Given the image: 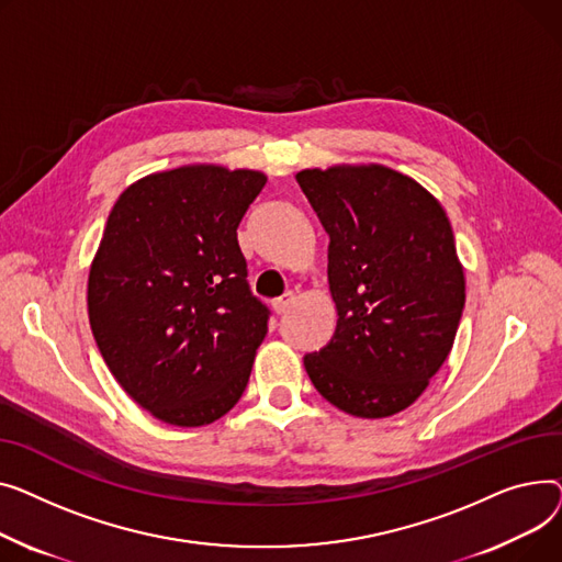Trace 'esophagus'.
<instances>
[{
  "mask_svg": "<svg viewBox=\"0 0 562 562\" xmlns=\"http://www.w3.org/2000/svg\"><path fill=\"white\" fill-rule=\"evenodd\" d=\"M292 302H294V294H292V292H283L281 296H277V300L272 302V308H274L277 313H285Z\"/></svg>",
  "mask_w": 562,
  "mask_h": 562,
  "instance_id": "obj_1",
  "label": "esophagus"
}]
</instances>
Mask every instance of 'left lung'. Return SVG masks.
<instances>
[{
  "label": "left lung",
  "mask_w": 562,
  "mask_h": 562,
  "mask_svg": "<svg viewBox=\"0 0 562 562\" xmlns=\"http://www.w3.org/2000/svg\"><path fill=\"white\" fill-rule=\"evenodd\" d=\"M296 183L328 234L334 338L304 356L326 402L356 417L408 408L447 360L465 274L447 213L383 165L304 170Z\"/></svg>",
  "instance_id": "obj_1"
}]
</instances>
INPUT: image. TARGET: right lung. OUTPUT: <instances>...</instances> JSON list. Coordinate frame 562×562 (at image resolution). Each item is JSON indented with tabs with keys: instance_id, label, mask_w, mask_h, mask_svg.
I'll list each match as a JSON object with an SVG mask.
<instances>
[{
	"instance_id": "obj_1",
	"label": "right lung",
	"mask_w": 562,
	"mask_h": 562,
	"mask_svg": "<svg viewBox=\"0 0 562 562\" xmlns=\"http://www.w3.org/2000/svg\"><path fill=\"white\" fill-rule=\"evenodd\" d=\"M266 175L190 165L115 202L88 277L94 342L131 400L204 426L238 404L270 308L254 296L238 224Z\"/></svg>"
}]
</instances>
